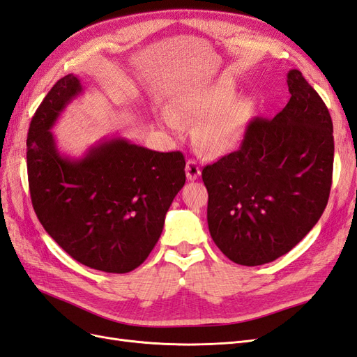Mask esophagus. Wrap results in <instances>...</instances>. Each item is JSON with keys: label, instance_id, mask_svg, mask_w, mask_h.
Here are the masks:
<instances>
[{"label": "esophagus", "instance_id": "obj_1", "mask_svg": "<svg viewBox=\"0 0 357 357\" xmlns=\"http://www.w3.org/2000/svg\"><path fill=\"white\" fill-rule=\"evenodd\" d=\"M186 176L189 180H197L201 176V168L198 165V162L195 160L186 162Z\"/></svg>", "mask_w": 357, "mask_h": 357}]
</instances>
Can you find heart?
I'll return each mask as SVG.
<instances>
[{
    "mask_svg": "<svg viewBox=\"0 0 357 357\" xmlns=\"http://www.w3.org/2000/svg\"><path fill=\"white\" fill-rule=\"evenodd\" d=\"M238 83L229 75H222L211 83L183 93L177 113L169 109L160 112L159 122L172 135H181L186 122L198 123L193 138L207 156H222L240 147L247 128L256 113L252 98H235Z\"/></svg>",
    "mask_w": 357,
    "mask_h": 357,
    "instance_id": "1",
    "label": "heart"
}]
</instances>
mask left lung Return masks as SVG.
Masks as SVG:
<instances>
[{
  "label": "left lung",
  "instance_id": "left-lung-1",
  "mask_svg": "<svg viewBox=\"0 0 357 357\" xmlns=\"http://www.w3.org/2000/svg\"><path fill=\"white\" fill-rule=\"evenodd\" d=\"M273 121L255 119L241 147L202 169L213 241L232 262L256 266L290 252L326 208L333 167L332 119L301 71Z\"/></svg>",
  "mask_w": 357,
  "mask_h": 357
}]
</instances>
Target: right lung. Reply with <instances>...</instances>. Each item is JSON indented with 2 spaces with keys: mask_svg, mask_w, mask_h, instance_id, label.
<instances>
[{
  "mask_svg": "<svg viewBox=\"0 0 357 357\" xmlns=\"http://www.w3.org/2000/svg\"><path fill=\"white\" fill-rule=\"evenodd\" d=\"M83 93L77 75L56 82L29 125L26 165L32 207L43 228L75 261L123 274L142 265L185 186L180 152H155L104 137L80 158L59 152L52 128Z\"/></svg>",
  "mask_w": 357,
  "mask_h": 357,
  "instance_id": "add662e5",
  "label": "right lung"
}]
</instances>
